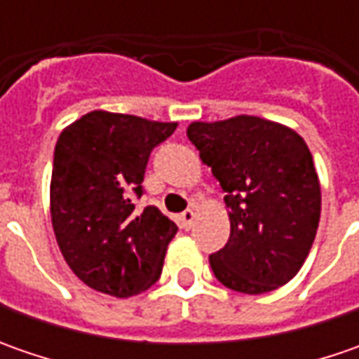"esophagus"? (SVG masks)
Returning <instances> with one entry per match:
<instances>
[{"label":"esophagus","mask_w":359,"mask_h":359,"mask_svg":"<svg viewBox=\"0 0 359 359\" xmlns=\"http://www.w3.org/2000/svg\"><path fill=\"white\" fill-rule=\"evenodd\" d=\"M177 222H180V226L184 229H189L194 226V222H196V212L194 210H186L184 214H180Z\"/></svg>","instance_id":"obj_1"}]
</instances>
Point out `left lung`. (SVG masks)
Listing matches in <instances>:
<instances>
[{
  "mask_svg": "<svg viewBox=\"0 0 359 359\" xmlns=\"http://www.w3.org/2000/svg\"><path fill=\"white\" fill-rule=\"evenodd\" d=\"M189 142L226 191L228 243L210 255L214 276L241 294H266L304 266L320 224L322 189L304 137L255 116L194 121Z\"/></svg>",
  "mask_w": 359,
  "mask_h": 359,
  "instance_id": "8db88e82",
  "label": "left lung"
}]
</instances>
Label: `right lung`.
Masks as SVG:
<instances>
[{
    "label": "right lung",
    "instance_id": "add662e5",
    "mask_svg": "<svg viewBox=\"0 0 359 359\" xmlns=\"http://www.w3.org/2000/svg\"><path fill=\"white\" fill-rule=\"evenodd\" d=\"M175 121L95 109L60 133L49 187L51 224L63 259L77 278L114 297L158 282L177 231L156 205L135 212L151 149Z\"/></svg>",
    "mask_w": 359,
    "mask_h": 359
}]
</instances>
